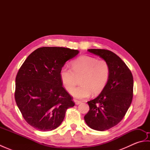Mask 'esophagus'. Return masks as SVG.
Masks as SVG:
<instances>
[{
  "instance_id": "esophagus-1",
  "label": "esophagus",
  "mask_w": 150,
  "mask_h": 150,
  "mask_svg": "<svg viewBox=\"0 0 150 150\" xmlns=\"http://www.w3.org/2000/svg\"><path fill=\"white\" fill-rule=\"evenodd\" d=\"M75 104H77V105H79V104H80L82 102L81 101H80V100H76V99H75Z\"/></svg>"
}]
</instances>
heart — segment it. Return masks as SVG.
Segmentation results:
<instances>
[{"label": "heart", "instance_id": "b5f03b06", "mask_svg": "<svg viewBox=\"0 0 150 150\" xmlns=\"http://www.w3.org/2000/svg\"><path fill=\"white\" fill-rule=\"evenodd\" d=\"M110 68L105 60L93 57L81 56L71 62V68L64 66L60 69V78L63 86L71 92L80 78L81 86L72 91L77 98L88 97L92 93L98 95L106 87L110 77Z\"/></svg>", "mask_w": 150, "mask_h": 150}]
</instances>
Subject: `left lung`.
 <instances>
[{"label": "left lung", "instance_id": "left-lung-1", "mask_svg": "<svg viewBox=\"0 0 150 150\" xmlns=\"http://www.w3.org/2000/svg\"><path fill=\"white\" fill-rule=\"evenodd\" d=\"M103 58L110 68V77L103 91L88 102L90 110L84 116L87 125L97 131L113 128L122 120L133 99V77L125 63L115 53L104 49H90Z\"/></svg>", "mask_w": 150, "mask_h": 150}]
</instances>
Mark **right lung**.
I'll list each match as a JSON object with an SVG mask.
<instances>
[{
  "label": "right lung",
  "mask_w": 150,
  "mask_h": 150,
  "mask_svg": "<svg viewBox=\"0 0 150 150\" xmlns=\"http://www.w3.org/2000/svg\"><path fill=\"white\" fill-rule=\"evenodd\" d=\"M79 53L62 47H42L27 57L15 79V99L25 120L39 131L59 127L66 110L75 106L62 86L60 71Z\"/></svg>",
  "instance_id": "obj_1"
}]
</instances>
